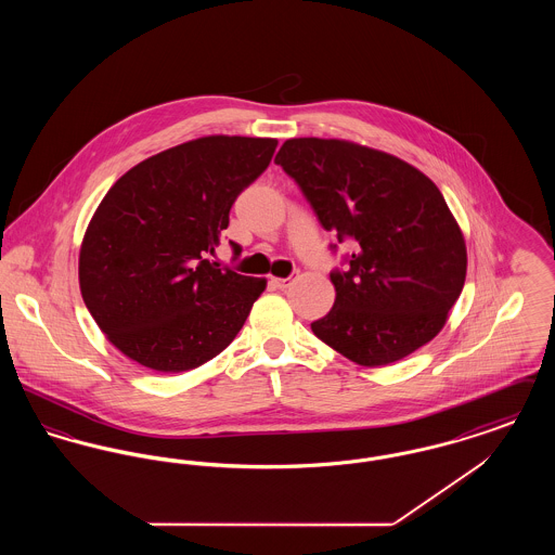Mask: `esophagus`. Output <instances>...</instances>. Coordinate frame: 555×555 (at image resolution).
<instances>
[{"mask_svg":"<svg viewBox=\"0 0 555 555\" xmlns=\"http://www.w3.org/2000/svg\"><path fill=\"white\" fill-rule=\"evenodd\" d=\"M291 281H293L291 276L289 279H276V276H272V279H270V285L276 287V289H287L291 285Z\"/></svg>","mask_w":555,"mask_h":555,"instance_id":"34e87169","label":"esophagus"}]
</instances>
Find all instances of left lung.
<instances>
[{
	"label": "left lung",
	"instance_id": "1",
	"mask_svg": "<svg viewBox=\"0 0 555 555\" xmlns=\"http://www.w3.org/2000/svg\"><path fill=\"white\" fill-rule=\"evenodd\" d=\"M274 162L320 224L353 241L335 268L320 341L360 366H387L443 328L466 281V243L437 185L408 162L341 139H287ZM337 249V245H331Z\"/></svg>",
	"mask_w": 555,
	"mask_h": 555
}]
</instances>
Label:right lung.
Wrapping results in <instances>:
<instances>
[{"instance_id":"1","label":"right lung","mask_w":555,"mask_h":555,"mask_svg":"<svg viewBox=\"0 0 555 555\" xmlns=\"http://www.w3.org/2000/svg\"><path fill=\"white\" fill-rule=\"evenodd\" d=\"M276 139L211 134L122 175L80 245L82 301L107 341L158 372L206 364L237 337L264 279L211 262L229 211ZM237 258L241 245L229 241Z\"/></svg>"}]
</instances>
